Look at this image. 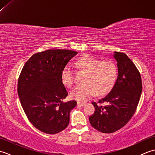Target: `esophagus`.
I'll return each mask as SVG.
<instances>
[{
	"instance_id": "esophagus-1",
	"label": "esophagus",
	"mask_w": 155,
	"mask_h": 155,
	"mask_svg": "<svg viewBox=\"0 0 155 155\" xmlns=\"http://www.w3.org/2000/svg\"><path fill=\"white\" fill-rule=\"evenodd\" d=\"M77 104H78V106L83 107V106H84V105L86 104V103H81V102H78Z\"/></svg>"
}]
</instances>
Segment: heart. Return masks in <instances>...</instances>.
Wrapping results in <instances>:
<instances>
[{"label":"heart","instance_id":"b5f03b06","mask_svg":"<svg viewBox=\"0 0 155 155\" xmlns=\"http://www.w3.org/2000/svg\"><path fill=\"white\" fill-rule=\"evenodd\" d=\"M77 67L86 72L83 84L76 86L71 91V97L80 102L87 101L96 94L102 96L108 93L115 84L118 67L113 61H102L90 55H84L75 62ZM62 80L68 88L74 84V71L69 64L62 71Z\"/></svg>","mask_w":155,"mask_h":155}]
</instances>
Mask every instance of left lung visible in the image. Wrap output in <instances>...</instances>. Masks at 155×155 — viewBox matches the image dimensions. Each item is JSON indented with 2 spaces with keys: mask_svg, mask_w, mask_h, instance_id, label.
Listing matches in <instances>:
<instances>
[{
  "mask_svg": "<svg viewBox=\"0 0 155 155\" xmlns=\"http://www.w3.org/2000/svg\"><path fill=\"white\" fill-rule=\"evenodd\" d=\"M117 62L118 77L110 93L93 102L95 110L89 117L90 123L103 133H112L123 127L133 116L142 93L139 71L133 61L123 52H114ZM105 103L103 105L101 104Z\"/></svg>",
  "mask_w": 155,
  "mask_h": 155,
  "instance_id": "obj_1",
  "label": "left lung"
}]
</instances>
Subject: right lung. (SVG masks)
<instances>
[{
  "mask_svg": "<svg viewBox=\"0 0 155 155\" xmlns=\"http://www.w3.org/2000/svg\"><path fill=\"white\" fill-rule=\"evenodd\" d=\"M77 52L51 49L33 54L23 67L18 94L29 121L38 130L54 134L68 127L75 101L64 102L68 93L62 71Z\"/></svg>",
  "mask_w": 155,
  "mask_h": 155,
  "instance_id": "obj_1",
  "label": "right lung"
}]
</instances>
